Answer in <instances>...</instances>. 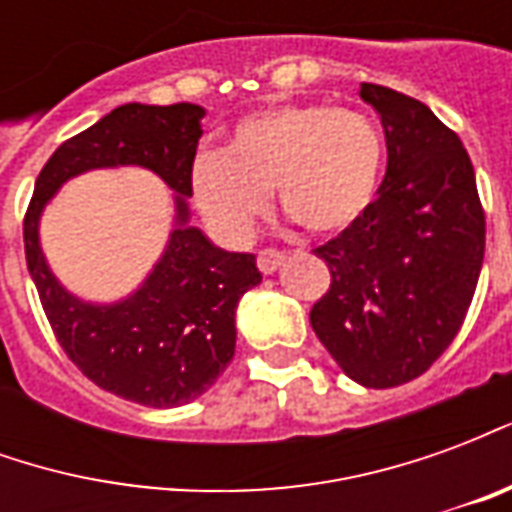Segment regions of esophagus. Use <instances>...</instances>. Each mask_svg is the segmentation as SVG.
<instances>
[{"mask_svg":"<svg viewBox=\"0 0 512 512\" xmlns=\"http://www.w3.org/2000/svg\"><path fill=\"white\" fill-rule=\"evenodd\" d=\"M282 252L279 249H260L257 252V268L263 271V274H274L279 268V263H282Z\"/></svg>","mask_w":512,"mask_h":512,"instance_id":"esophagus-1","label":"esophagus"}]
</instances>
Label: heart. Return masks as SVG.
<instances>
[{
  "mask_svg": "<svg viewBox=\"0 0 512 512\" xmlns=\"http://www.w3.org/2000/svg\"><path fill=\"white\" fill-rule=\"evenodd\" d=\"M384 139L359 112L329 104H277L238 120L224 150L191 164V197L205 222L244 244L268 205V189L312 235L348 230L376 200Z\"/></svg>",
  "mask_w": 512,
  "mask_h": 512,
  "instance_id": "heart-1",
  "label": "heart"
}]
</instances>
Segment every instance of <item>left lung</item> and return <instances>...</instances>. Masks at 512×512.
<instances>
[{"label":"left lung","mask_w":512,"mask_h":512,"mask_svg":"<svg viewBox=\"0 0 512 512\" xmlns=\"http://www.w3.org/2000/svg\"><path fill=\"white\" fill-rule=\"evenodd\" d=\"M359 95L381 115L386 175L365 216L312 249L332 285L310 323L345 376L389 389L422 376L461 332L483 268L485 211L452 128L381 84Z\"/></svg>","instance_id":"left-lung-1"}]
</instances>
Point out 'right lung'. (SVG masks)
Returning <instances> with one entry per match:
<instances>
[{
    "label": "right lung",
    "instance_id": "right-lung-1",
    "mask_svg": "<svg viewBox=\"0 0 512 512\" xmlns=\"http://www.w3.org/2000/svg\"><path fill=\"white\" fill-rule=\"evenodd\" d=\"M202 115L194 104L117 106L54 150L24 216L29 274L62 351L93 384L150 408L183 406L211 389L235 354V307L263 279L255 255L222 252L186 224ZM117 163H139L167 179L179 191V222L146 285L131 300L98 308L53 279L39 252L37 219L65 179Z\"/></svg>",
    "mask_w": 512,
    "mask_h": 512
}]
</instances>
